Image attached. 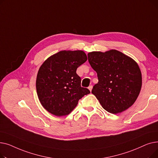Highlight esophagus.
Listing matches in <instances>:
<instances>
[{"mask_svg": "<svg viewBox=\"0 0 158 158\" xmlns=\"http://www.w3.org/2000/svg\"><path fill=\"white\" fill-rule=\"evenodd\" d=\"M92 88H93V86H92V85H90V86L88 87V89H89L90 92L92 90Z\"/></svg>", "mask_w": 158, "mask_h": 158, "instance_id": "1", "label": "esophagus"}]
</instances>
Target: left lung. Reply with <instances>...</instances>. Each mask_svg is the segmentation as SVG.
Returning a JSON list of instances; mask_svg holds the SVG:
<instances>
[{
	"label": "left lung",
	"mask_w": 158,
	"mask_h": 158,
	"mask_svg": "<svg viewBox=\"0 0 158 158\" xmlns=\"http://www.w3.org/2000/svg\"><path fill=\"white\" fill-rule=\"evenodd\" d=\"M88 58L98 80L92 93L105 110L117 114L135 103L142 88V78L133 60L117 50L89 52Z\"/></svg>",
	"instance_id": "left-lung-1"
}]
</instances>
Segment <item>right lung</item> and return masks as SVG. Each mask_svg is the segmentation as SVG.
Returning <instances> with one entry per match:
<instances>
[{
	"instance_id": "add662e5",
	"label": "right lung",
	"mask_w": 158,
	"mask_h": 158,
	"mask_svg": "<svg viewBox=\"0 0 158 158\" xmlns=\"http://www.w3.org/2000/svg\"><path fill=\"white\" fill-rule=\"evenodd\" d=\"M87 60L82 51H63L57 52L41 64L36 77V91L44 108L51 114L61 117L70 113L82 97L90 93L81 87L77 69Z\"/></svg>"
}]
</instances>
